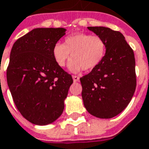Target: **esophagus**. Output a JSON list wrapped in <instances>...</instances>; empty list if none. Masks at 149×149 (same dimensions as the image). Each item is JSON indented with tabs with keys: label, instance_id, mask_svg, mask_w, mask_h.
<instances>
[{
	"label": "esophagus",
	"instance_id": "esophagus-1",
	"mask_svg": "<svg viewBox=\"0 0 149 149\" xmlns=\"http://www.w3.org/2000/svg\"><path fill=\"white\" fill-rule=\"evenodd\" d=\"M72 80H73L74 82H77V81H79V80H80V77H77V76H72Z\"/></svg>",
	"mask_w": 149,
	"mask_h": 149
}]
</instances>
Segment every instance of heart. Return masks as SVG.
<instances>
[{"label": "heart", "instance_id": "b5f03b06", "mask_svg": "<svg viewBox=\"0 0 149 149\" xmlns=\"http://www.w3.org/2000/svg\"><path fill=\"white\" fill-rule=\"evenodd\" d=\"M52 53L56 64L61 68L66 65L72 55L69 69L77 73L83 69L91 71L102 62L107 54V43L98 35L77 33L66 37L64 44H55Z\"/></svg>", "mask_w": 149, "mask_h": 149}]
</instances>
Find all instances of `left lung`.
Instances as JSON below:
<instances>
[{"mask_svg": "<svg viewBox=\"0 0 149 149\" xmlns=\"http://www.w3.org/2000/svg\"><path fill=\"white\" fill-rule=\"evenodd\" d=\"M88 29L107 43L103 61L80 78L86 110L100 118H111L128 106L136 89L135 58L122 33L105 27Z\"/></svg>", "mask_w": 149, "mask_h": 149, "instance_id": "1", "label": "left lung"}]
</instances>
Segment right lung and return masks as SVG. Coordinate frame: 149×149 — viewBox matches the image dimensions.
Returning a JSON list of instances; mask_svg holds the SVG:
<instances>
[{
    "mask_svg": "<svg viewBox=\"0 0 149 149\" xmlns=\"http://www.w3.org/2000/svg\"><path fill=\"white\" fill-rule=\"evenodd\" d=\"M65 28H35L13 44L7 82L18 111L35 125L58 119L73 82L56 64L53 48L65 35Z\"/></svg>",
    "mask_w": 149,
    "mask_h": 149,
    "instance_id": "1",
    "label": "right lung"
}]
</instances>
